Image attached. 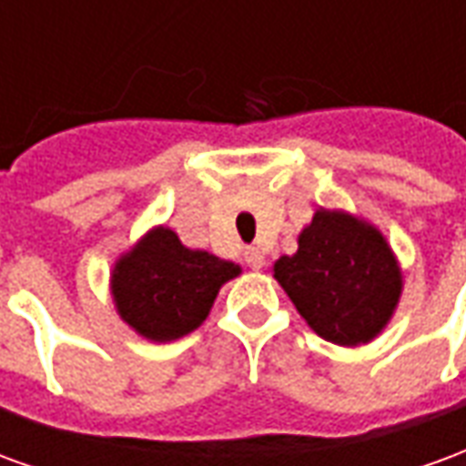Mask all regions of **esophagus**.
Wrapping results in <instances>:
<instances>
[{"label":"esophagus","mask_w":466,"mask_h":466,"mask_svg":"<svg viewBox=\"0 0 466 466\" xmlns=\"http://www.w3.org/2000/svg\"><path fill=\"white\" fill-rule=\"evenodd\" d=\"M244 262L249 264L252 269H262L264 267L262 252H259V249H254V247H247V249H244Z\"/></svg>","instance_id":"34e87169"}]
</instances>
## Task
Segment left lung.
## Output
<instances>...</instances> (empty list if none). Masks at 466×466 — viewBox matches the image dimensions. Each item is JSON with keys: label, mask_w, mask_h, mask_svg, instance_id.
<instances>
[{"label": "left lung", "mask_w": 466, "mask_h": 466, "mask_svg": "<svg viewBox=\"0 0 466 466\" xmlns=\"http://www.w3.org/2000/svg\"><path fill=\"white\" fill-rule=\"evenodd\" d=\"M304 322L342 347L371 342L401 294L397 257L377 227L347 212L319 209L299 234V249L274 262Z\"/></svg>", "instance_id": "left-lung-1"}]
</instances>
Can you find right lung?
Listing matches in <instances>:
<instances>
[{
  "mask_svg": "<svg viewBox=\"0 0 466 466\" xmlns=\"http://www.w3.org/2000/svg\"><path fill=\"white\" fill-rule=\"evenodd\" d=\"M239 272V264L189 249L172 229L157 227L119 257L112 297L134 332L152 342H174L207 319L222 284Z\"/></svg>",
  "mask_w": 466,
  "mask_h": 466,
  "instance_id": "1",
  "label": "right lung"
}]
</instances>
